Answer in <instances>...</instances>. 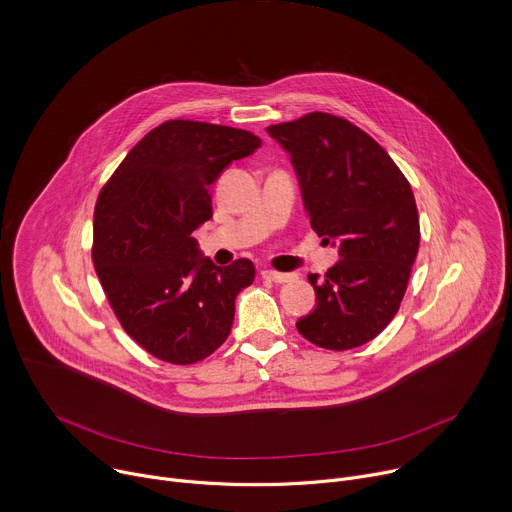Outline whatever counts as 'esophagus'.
I'll return each instance as SVG.
<instances>
[{
  "instance_id": "1",
  "label": "esophagus",
  "mask_w": 512,
  "mask_h": 512,
  "mask_svg": "<svg viewBox=\"0 0 512 512\" xmlns=\"http://www.w3.org/2000/svg\"><path fill=\"white\" fill-rule=\"evenodd\" d=\"M261 275H263L265 279L275 281V283H289V281L297 279L295 273H283V271H273V269H265Z\"/></svg>"
}]
</instances>
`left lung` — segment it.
<instances>
[{
	"mask_svg": "<svg viewBox=\"0 0 512 512\" xmlns=\"http://www.w3.org/2000/svg\"><path fill=\"white\" fill-rule=\"evenodd\" d=\"M267 132L291 154L311 229L342 257L323 279L307 277L317 303L297 331L325 350L364 346L398 313L418 255L412 187L390 154L346 118L309 112Z\"/></svg>",
	"mask_w": 512,
	"mask_h": 512,
	"instance_id": "1",
	"label": "left lung"
}]
</instances>
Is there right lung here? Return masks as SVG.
<instances>
[{
	"label": "right lung",
	"mask_w": 512,
	"mask_h": 512,
	"mask_svg": "<svg viewBox=\"0 0 512 512\" xmlns=\"http://www.w3.org/2000/svg\"><path fill=\"white\" fill-rule=\"evenodd\" d=\"M261 146L253 132L166 120L152 128L102 187L92 261L122 329L150 356L189 366L223 346L235 297L255 267H217L191 233L213 217L209 185Z\"/></svg>",
	"instance_id": "1"
}]
</instances>
